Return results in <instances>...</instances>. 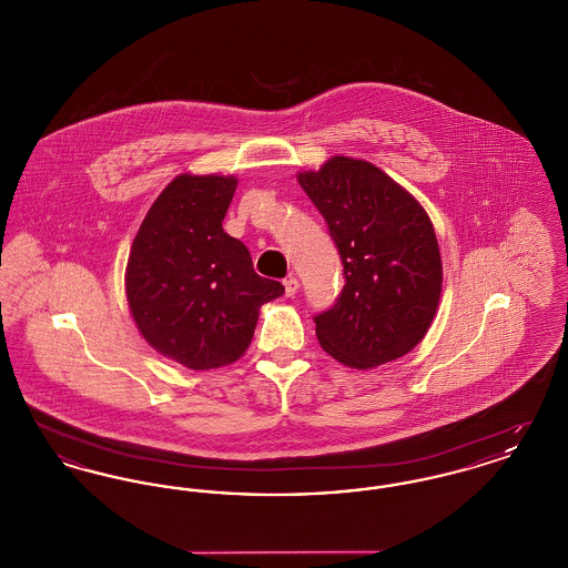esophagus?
Returning <instances> with one entry per match:
<instances>
[{"instance_id": "obj_1", "label": "esophagus", "mask_w": 568, "mask_h": 568, "mask_svg": "<svg viewBox=\"0 0 568 568\" xmlns=\"http://www.w3.org/2000/svg\"><path fill=\"white\" fill-rule=\"evenodd\" d=\"M283 285H285V296H296L297 287H300L296 276H287V278L283 281Z\"/></svg>"}]
</instances>
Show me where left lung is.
Masks as SVG:
<instances>
[{"mask_svg": "<svg viewBox=\"0 0 568 568\" xmlns=\"http://www.w3.org/2000/svg\"><path fill=\"white\" fill-rule=\"evenodd\" d=\"M297 183L324 216L345 274L336 302L313 317L322 349L362 371L403 357L426 336L440 297L430 216L362 160L332 158Z\"/></svg>", "mask_w": 568, "mask_h": 568, "instance_id": "left-lung-1", "label": "left lung"}]
</instances>
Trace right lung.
I'll use <instances>...</instances> for the list:
<instances>
[{"mask_svg": "<svg viewBox=\"0 0 568 568\" xmlns=\"http://www.w3.org/2000/svg\"><path fill=\"white\" fill-rule=\"evenodd\" d=\"M234 176H176L135 234L125 290L140 334L191 371L236 362L260 306L283 296L253 271L248 248L223 232Z\"/></svg>", "mask_w": 568, "mask_h": 568, "instance_id": "right-lung-1", "label": "right lung"}]
</instances>
